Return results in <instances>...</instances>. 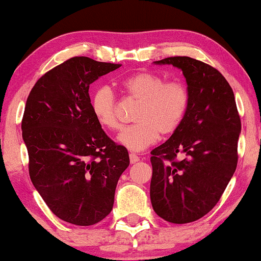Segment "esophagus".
<instances>
[{"mask_svg": "<svg viewBox=\"0 0 261 261\" xmlns=\"http://www.w3.org/2000/svg\"><path fill=\"white\" fill-rule=\"evenodd\" d=\"M140 161V157L139 155H136L135 153H130V162L131 163H137V162Z\"/></svg>", "mask_w": 261, "mask_h": 261, "instance_id": "esophagus-1", "label": "esophagus"}]
</instances>
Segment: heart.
Returning <instances> with one entry per match:
<instances>
[{
	"label": "heart",
	"mask_w": 261,
	"mask_h": 261,
	"mask_svg": "<svg viewBox=\"0 0 261 261\" xmlns=\"http://www.w3.org/2000/svg\"><path fill=\"white\" fill-rule=\"evenodd\" d=\"M120 87L130 98L140 101L135 113L136 124L122 128L118 140L130 151L139 152L162 136L174 134L190 106V92L180 81H167L161 74L142 71L125 77ZM91 108L94 118L108 130H118L116 97L108 86L93 92Z\"/></svg>",
	"instance_id": "1"
}]
</instances>
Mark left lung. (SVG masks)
<instances>
[{
  "mask_svg": "<svg viewBox=\"0 0 261 261\" xmlns=\"http://www.w3.org/2000/svg\"><path fill=\"white\" fill-rule=\"evenodd\" d=\"M155 64L180 68L190 106L180 127L151 151L152 207L170 223H190L216 206L234 174L241 118L232 87L215 67L189 56Z\"/></svg>",
  "mask_w": 261,
  "mask_h": 261,
  "instance_id": "left-lung-1",
  "label": "left lung"
}]
</instances>
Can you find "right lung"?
<instances>
[{"instance_id": "obj_1", "label": "right lung", "mask_w": 261, "mask_h": 261, "mask_svg": "<svg viewBox=\"0 0 261 261\" xmlns=\"http://www.w3.org/2000/svg\"><path fill=\"white\" fill-rule=\"evenodd\" d=\"M120 64L74 56L37 81L25 103L23 140L29 175L47 207L77 226L100 222L113 210L127 149L104 133L91 108L89 86Z\"/></svg>"}]
</instances>
